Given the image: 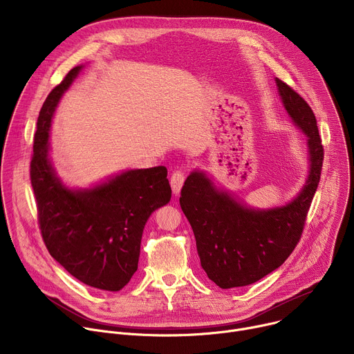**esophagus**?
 I'll return each mask as SVG.
<instances>
[{
  "label": "esophagus",
  "instance_id": "obj_1",
  "mask_svg": "<svg viewBox=\"0 0 354 354\" xmlns=\"http://www.w3.org/2000/svg\"><path fill=\"white\" fill-rule=\"evenodd\" d=\"M183 182H185V172L180 169L175 171L171 176V187H172V192L175 196H178L180 193Z\"/></svg>",
  "mask_w": 354,
  "mask_h": 354
}]
</instances>
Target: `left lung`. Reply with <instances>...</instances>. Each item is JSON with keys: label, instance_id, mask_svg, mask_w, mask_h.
Segmentation results:
<instances>
[{"label": "left lung", "instance_id": "obj_1", "mask_svg": "<svg viewBox=\"0 0 354 354\" xmlns=\"http://www.w3.org/2000/svg\"><path fill=\"white\" fill-rule=\"evenodd\" d=\"M276 85L292 123L307 136L310 172L297 196L286 206L250 209L198 169L180 192L201 268L221 288L249 286L284 263L301 238L321 179L324 147L315 115L286 82L276 78Z\"/></svg>", "mask_w": 354, "mask_h": 354}]
</instances>
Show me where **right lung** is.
<instances>
[{
    "instance_id": "add662e5",
    "label": "right lung",
    "mask_w": 354,
    "mask_h": 354,
    "mask_svg": "<svg viewBox=\"0 0 354 354\" xmlns=\"http://www.w3.org/2000/svg\"><path fill=\"white\" fill-rule=\"evenodd\" d=\"M82 66L48 93L37 118L30 183L48 254L86 286L119 291L136 273L142 230L171 200L165 167L129 169L88 189H68L48 157L55 111Z\"/></svg>"
}]
</instances>
